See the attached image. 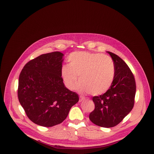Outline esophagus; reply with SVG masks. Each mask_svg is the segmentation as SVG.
Here are the masks:
<instances>
[{
    "label": "esophagus",
    "instance_id": "obj_1",
    "mask_svg": "<svg viewBox=\"0 0 154 154\" xmlns=\"http://www.w3.org/2000/svg\"><path fill=\"white\" fill-rule=\"evenodd\" d=\"M80 101H82L83 100H85V97H83V96H80Z\"/></svg>",
    "mask_w": 154,
    "mask_h": 154
}]
</instances>
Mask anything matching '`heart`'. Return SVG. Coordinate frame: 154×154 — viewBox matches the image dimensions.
Wrapping results in <instances>:
<instances>
[{
  "instance_id": "heart-1",
  "label": "heart",
  "mask_w": 154,
  "mask_h": 154,
  "mask_svg": "<svg viewBox=\"0 0 154 154\" xmlns=\"http://www.w3.org/2000/svg\"><path fill=\"white\" fill-rule=\"evenodd\" d=\"M69 64L63 65L60 74L70 90L76 87L78 76L82 81L78 86L81 92L102 94L107 91L115 76V66L109 56L101 53L78 51L68 57Z\"/></svg>"
}]
</instances>
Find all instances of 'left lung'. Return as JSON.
Returning <instances> with one entry per match:
<instances>
[{
  "label": "left lung",
  "mask_w": 154,
  "mask_h": 154,
  "mask_svg": "<svg viewBox=\"0 0 154 154\" xmlns=\"http://www.w3.org/2000/svg\"><path fill=\"white\" fill-rule=\"evenodd\" d=\"M107 53L114 63V79L105 93L92 97L95 108L90 113L89 119L97 126L110 128L118 125L133 109L136 85L127 63L118 55Z\"/></svg>",
  "instance_id": "8db88e82"
}]
</instances>
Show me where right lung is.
<instances>
[{
    "label": "right lung",
    "instance_id": "obj_1",
    "mask_svg": "<svg viewBox=\"0 0 154 154\" xmlns=\"http://www.w3.org/2000/svg\"><path fill=\"white\" fill-rule=\"evenodd\" d=\"M63 54H43L23 67L18 79V98L34 123L51 127L62 123L78 95L65 87L60 74Z\"/></svg>",
    "mask_w": 154,
    "mask_h": 154
}]
</instances>
